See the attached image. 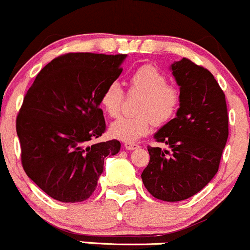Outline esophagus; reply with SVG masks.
<instances>
[{"mask_svg":"<svg viewBox=\"0 0 250 250\" xmlns=\"http://www.w3.org/2000/svg\"><path fill=\"white\" fill-rule=\"evenodd\" d=\"M124 146H125L126 150H133V149L138 148L137 144H135V143H128V142H125Z\"/></svg>","mask_w":250,"mask_h":250,"instance_id":"1","label":"esophagus"}]
</instances>
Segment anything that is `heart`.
<instances>
[{"instance_id": "b5f03b06", "label": "heart", "mask_w": 250, "mask_h": 250, "mask_svg": "<svg viewBox=\"0 0 250 250\" xmlns=\"http://www.w3.org/2000/svg\"><path fill=\"white\" fill-rule=\"evenodd\" d=\"M130 89L142 94L136 115L118 118L109 126L113 138L136 142L146 136L154 123L164 125L176 117L181 107V91L167 84V77L153 65H143L130 76ZM124 91L117 82H110L100 96V104L109 117H117L122 109Z\"/></svg>"}]
</instances>
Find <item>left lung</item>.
I'll list each match as a JSON object with an SVG mask.
<instances>
[{
  "instance_id": "8db88e82",
  "label": "left lung",
  "mask_w": 250,
  "mask_h": 250,
  "mask_svg": "<svg viewBox=\"0 0 250 250\" xmlns=\"http://www.w3.org/2000/svg\"><path fill=\"white\" fill-rule=\"evenodd\" d=\"M169 69L181 91V107L154 135L167 149L148 146L150 160L141 177L154 197L177 202L201 191L217 174L229 117L225 94L208 69L185 58Z\"/></svg>"
}]
</instances>
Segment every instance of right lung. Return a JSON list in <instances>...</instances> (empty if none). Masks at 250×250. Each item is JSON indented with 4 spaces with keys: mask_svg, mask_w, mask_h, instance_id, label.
Returning <instances> with one entry per match:
<instances>
[{
    "mask_svg": "<svg viewBox=\"0 0 250 250\" xmlns=\"http://www.w3.org/2000/svg\"><path fill=\"white\" fill-rule=\"evenodd\" d=\"M126 54L68 53L54 59L27 90L17 118L25 172L61 202L89 199L117 140L95 143L106 131L100 96L123 72Z\"/></svg>",
    "mask_w": 250,
    "mask_h": 250,
    "instance_id": "obj_1",
    "label": "right lung"
}]
</instances>
